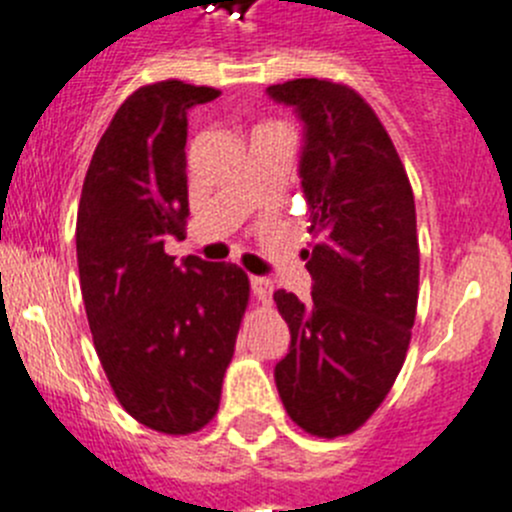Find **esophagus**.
Segmentation results:
<instances>
[{
  "label": "esophagus",
  "mask_w": 512,
  "mask_h": 512,
  "mask_svg": "<svg viewBox=\"0 0 512 512\" xmlns=\"http://www.w3.org/2000/svg\"><path fill=\"white\" fill-rule=\"evenodd\" d=\"M250 285H252V295L257 297L260 302H270L272 297V280L267 277H250Z\"/></svg>",
  "instance_id": "obj_1"
}]
</instances>
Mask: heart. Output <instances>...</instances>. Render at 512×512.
I'll return each instance as SVG.
<instances>
[{"mask_svg":"<svg viewBox=\"0 0 512 512\" xmlns=\"http://www.w3.org/2000/svg\"><path fill=\"white\" fill-rule=\"evenodd\" d=\"M265 127H275V122H267V124H260V127H255V130H265Z\"/></svg>","mask_w":512,"mask_h":512,"instance_id":"b5f03b06","label":"heart"}]
</instances>
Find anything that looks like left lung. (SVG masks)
Segmentation results:
<instances>
[{
    "instance_id": "8db88e82",
    "label": "left lung",
    "mask_w": 512,
    "mask_h": 512,
    "mask_svg": "<svg viewBox=\"0 0 512 512\" xmlns=\"http://www.w3.org/2000/svg\"><path fill=\"white\" fill-rule=\"evenodd\" d=\"M305 122L300 157L312 295L275 292L290 352L275 382L292 423L317 438L350 435L380 408L415 325L420 247L415 197L393 140L370 104L330 79L267 87Z\"/></svg>"
}]
</instances>
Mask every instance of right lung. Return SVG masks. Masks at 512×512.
Listing matches in <instances>:
<instances>
[{
  "label": "right lung",
  "mask_w": 512,
  "mask_h": 512,
  "mask_svg": "<svg viewBox=\"0 0 512 512\" xmlns=\"http://www.w3.org/2000/svg\"><path fill=\"white\" fill-rule=\"evenodd\" d=\"M220 97L180 79L145 84L104 130L77 212V265L94 350L137 423L167 435L205 428L220 408L250 280L190 255L185 237L187 109Z\"/></svg>",
  "instance_id": "add662e5"
}]
</instances>
